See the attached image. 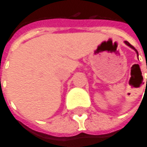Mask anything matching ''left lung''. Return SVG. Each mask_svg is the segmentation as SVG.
Wrapping results in <instances>:
<instances>
[{
  "label": "left lung",
  "mask_w": 147,
  "mask_h": 147,
  "mask_svg": "<svg viewBox=\"0 0 147 147\" xmlns=\"http://www.w3.org/2000/svg\"><path fill=\"white\" fill-rule=\"evenodd\" d=\"M124 43H125V44H126L127 46H129V47H131L132 49H134V50H135V51L137 52V55H138V51H137V50H136V48H135V47H134L133 46H131V44H129V43L128 41H124Z\"/></svg>",
  "instance_id": "obj_1"
}]
</instances>
